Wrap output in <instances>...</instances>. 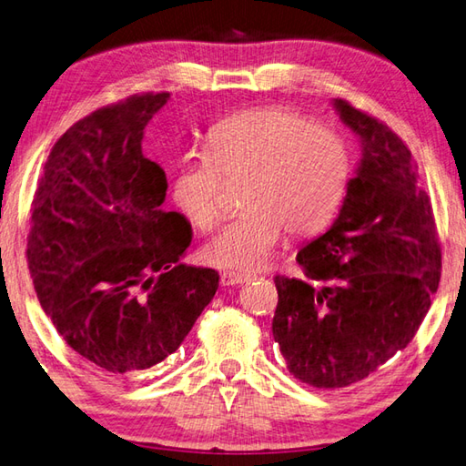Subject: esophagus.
Instances as JSON below:
<instances>
[{"mask_svg":"<svg viewBox=\"0 0 466 466\" xmlns=\"http://www.w3.org/2000/svg\"><path fill=\"white\" fill-rule=\"evenodd\" d=\"M245 281H249V275L235 273V271H223V273H221V285H223V287L241 285V283H245Z\"/></svg>","mask_w":466,"mask_h":466,"instance_id":"34e87169","label":"esophagus"}]
</instances>
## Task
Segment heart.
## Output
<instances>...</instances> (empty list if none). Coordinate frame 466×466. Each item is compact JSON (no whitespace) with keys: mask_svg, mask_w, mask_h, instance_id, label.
<instances>
[{"mask_svg":"<svg viewBox=\"0 0 466 466\" xmlns=\"http://www.w3.org/2000/svg\"><path fill=\"white\" fill-rule=\"evenodd\" d=\"M209 154L177 161L171 198L195 227L211 229L221 217L225 179H245L247 213L227 223L203 249L207 263L227 271L265 267L285 229L291 235L323 229L349 185L345 141L287 107H259L223 121L209 136Z\"/></svg>","mask_w":466,"mask_h":466,"instance_id":"1","label":"heart"}]
</instances>
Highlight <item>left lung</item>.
Instances as JSON below:
<instances>
[{"mask_svg":"<svg viewBox=\"0 0 466 466\" xmlns=\"http://www.w3.org/2000/svg\"><path fill=\"white\" fill-rule=\"evenodd\" d=\"M360 141L337 219L297 253L307 279L275 277L273 337L289 373L349 387L405 349L431 309L441 247L417 163L385 123L333 99Z\"/></svg>","mask_w":466,"mask_h":466,"instance_id":"1","label":"left lung"}]
</instances>
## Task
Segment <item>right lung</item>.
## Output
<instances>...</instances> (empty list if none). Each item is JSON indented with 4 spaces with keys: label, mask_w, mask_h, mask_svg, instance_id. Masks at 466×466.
Returning a JSON list of instances; mask_svg holds the SVG:
<instances>
[{
    "label": "right lung",
    "mask_w": 466,
    "mask_h": 466,
    "mask_svg": "<svg viewBox=\"0 0 466 466\" xmlns=\"http://www.w3.org/2000/svg\"><path fill=\"white\" fill-rule=\"evenodd\" d=\"M169 93L93 111L51 149L34 195L27 265L66 343L109 377H133L179 349L219 287L181 257L183 215L165 211L167 179L143 157V131Z\"/></svg>",
    "instance_id": "1"
}]
</instances>
